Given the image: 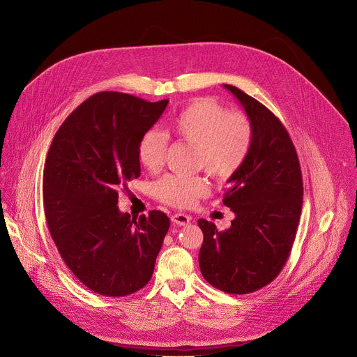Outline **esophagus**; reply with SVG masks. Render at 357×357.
I'll list each match as a JSON object with an SVG mask.
<instances>
[{"instance_id": "esophagus-1", "label": "esophagus", "mask_w": 357, "mask_h": 357, "mask_svg": "<svg viewBox=\"0 0 357 357\" xmlns=\"http://www.w3.org/2000/svg\"><path fill=\"white\" fill-rule=\"evenodd\" d=\"M172 222L176 225H180V227H185L191 222V217L187 215V213L177 212V213H174V215H172Z\"/></svg>"}]
</instances>
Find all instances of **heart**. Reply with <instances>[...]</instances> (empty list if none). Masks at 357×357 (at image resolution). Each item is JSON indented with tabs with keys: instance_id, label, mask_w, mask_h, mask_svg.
Segmentation results:
<instances>
[{
	"instance_id": "obj_1",
	"label": "heart",
	"mask_w": 357,
	"mask_h": 357,
	"mask_svg": "<svg viewBox=\"0 0 357 357\" xmlns=\"http://www.w3.org/2000/svg\"><path fill=\"white\" fill-rule=\"evenodd\" d=\"M170 130L177 137L195 145L194 166L204 169L213 178H232L245 165L252 145L253 126L242 112H229L211 98H199L183 108L172 121ZM169 136L149 129L140 137L137 155L151 172L165 165ZM209 191L202 176L167 174L155 185L156 197L172 206L188 208Z\"/></svg>"
}]
</instances>
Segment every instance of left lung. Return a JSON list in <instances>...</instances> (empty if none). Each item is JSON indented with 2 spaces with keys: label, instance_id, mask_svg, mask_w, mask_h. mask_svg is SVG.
<instances>
[{
  "label": "left lung",
  "instance_id": "8db88e82",
  "mask_svg": "<svg viewBox=\"0 0 357 357\" xmlns=\"http://www.w3.org/2000/svg\"><path fill=\"white\" fill-rule=\"evenodd\" d=\"M253 126V145L242 169L228 180L224 204L235 212L231 228L198 220L204 234L201 274L228 294H249L271 282L287 263L303 208V176L293 140L261 102L225 84Z\"/></svg>",
  "mask_w": 357,
  "mask_h": 357
}]
</instances>
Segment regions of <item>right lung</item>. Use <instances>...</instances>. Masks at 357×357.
I'll return each instance as SVG.
<instances>
[{
	"instance_id": "right-lung-1",
	"label": "right lung",
	"mask_w": 357,
	"mask_h": 357,
	"mask_svg": "<svg viewBox=\"0 0 357 357\" xmlns=\"http://www.w3.org/2000/svg\"><path fill=\"white\" fill-rule=\"evenodd\" d=\"M167 104L101 91L71 112L52 140L43 173L47 228L66 266L97 294L125 297L152 278L170 220L151 211L136 220L116 204L119 188L140 176V137Z\"/></svg>"
}]
</instances>
